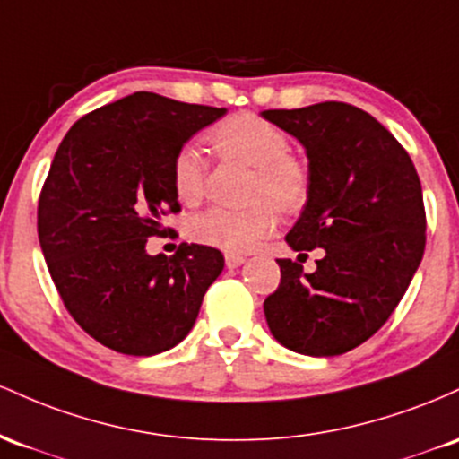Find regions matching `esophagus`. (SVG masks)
Masks as SVG:
<instances>
[{
	"label": "esophagus",
	"instance_id": "esophagus-1",
	"mask_svg": "<svg viewBox=\"0 0 459 459\" xmlns=\"http://www.w3.org/2000/svg\"><path fill=\"white\" fill-rule=\"evenodd\" d=\"M245 262V257L243 255H238V254H225V266H228V269H236V266H240Z\"/></svg>",
	"mask_w": 459,
	"mask_h": 459
}]
</instances>
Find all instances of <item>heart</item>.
<instances>
[{
  "label": "heart",
  "mask_w": 459,
  "mask_h": 459,
  "mask_svg": "<svg viewBox=\"0 0 459 459\" xmlns=\"http://www.w3.org/2000/svg\"><path fill=\"white\" fill-rule=\"evenodd\" d=\"M208 141L219 156L243 160L255 169L251 199L257 204L245 210L225 205L204 210L188 221V236L197 243L231 254L255 249L277 228L273 203L284 212H295L306 205L312 190L310 171L290 156L288 134L254 112H238L221 121L208 132ZM171 186L182 204L202 202L208 188V160L202 147L186 143L175 152ZM262 198H271L273 203H262Z\"/></svg>",
  "instance_id": "1"
}]
</instances>
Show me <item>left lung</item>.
<instances>
[{
	"label": "left lung",
	"instance_id": "1",
	"mask_svg": "<svg viewBox=\"0 0 459 459\" xmlns=\"http://www.w3.org/2000/svg\"><path fill=\"white\" fill-rule=\"evenodd\" d=\"M262 117L306 147L312 190L288 231L295 251L323 249L316 271L277 260L281 280L264 299L277 342L329 358L384 325L425 254L423 188L411 158L377 118L342 101Z\"/></svg>",
	"mask_w": 459,
	"mask_h": 459
}]
</instances>
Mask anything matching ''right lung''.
Returning <instances> with one entry per match:
<instances>
[{
	"instance_id": "obj_1",
	"label": "right lung",
	"mask_w": 459,
	"mask_h": 459,
	"mask_svg": "<svg viewBox=\"0 0 459 459\" xmlns=\"http://www.w3.org/2000/svg\"><path fill=\"white\" fill-rule=\"evenodd\" d=\"M223 115L134 92L75 121L56 152L39 197L40 249L66 310L112 351L156 355L182 342L223 271L208 245L145 251L167 231L164 216L179 212L175 152Z\"/></svg>"
}]
</instances>
